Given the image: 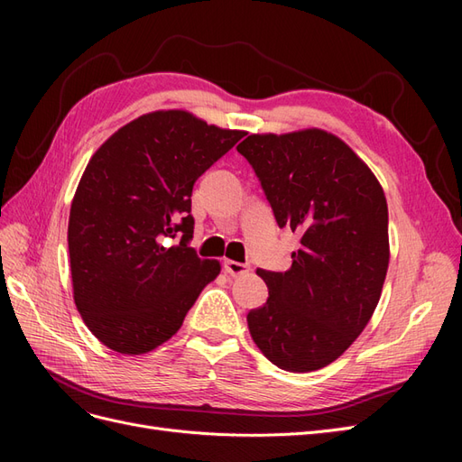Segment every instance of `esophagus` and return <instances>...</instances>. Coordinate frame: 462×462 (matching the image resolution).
Returning a JSON list of instances; mask_svg holds the SVG:
<instances>
[{
	"instance_id": "34e87169",
	"label": "esophagus",
	"mask_w": 462,
	"mask_h": 462,
	"mask_svg": "<svg viewBox=\"0 0 462 462\" xmlns=\"http://www.w3.org/2000/svg\"><path fill=\"white\" fill-rule=\"evenodd\" d=\"M223 270H226V273H229L231 277H239V275L248 273V265L241 263V262H235V260H226L223 262Z\"/></svg>"
}]
</instances>
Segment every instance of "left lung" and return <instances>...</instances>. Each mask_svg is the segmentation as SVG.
<instances>
[{
  "mask_svg": "<svg viewBox=\"0 0 462 462\" xmlns=\"http://www.w3.org/2000/svg\"><path fill=\"white\" fill-rule=\"evenodd\" d=\"M279 227L300 233L287 272L258 270L270 297L246 316L275 366L312 372L339 358L370 321L389 263L382 185L341 138L319 129L250 134L236 146Z\"/></svg>",
  "mask_w": 462,
  "mask_h": 462,
  "instance_id": "1",
  "label": "left lung"
}]
</instances>
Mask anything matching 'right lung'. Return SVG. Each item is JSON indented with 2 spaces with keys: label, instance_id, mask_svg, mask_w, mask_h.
I'll use <instances>...</instances> for the list:
<instances>
[{
  "label": "right lung",
  "instance_id": "obj_1",
  "mask_svg": "<svg viewBox=\"0 0 462 462\" xmlns=\"http://www.w3.org/2000/svg\"><path fill=\"white\" fill-rule=\"evenodd\" d=\"M243 136L180 109L153 111L88 162L69 216V258L77 309L111 351L144 355L165 343L217 277L219 262L189 245L190 197Z\"/></svg>",
  "mask_w": 462,
  "mask_h": 462
}]
</instances>
